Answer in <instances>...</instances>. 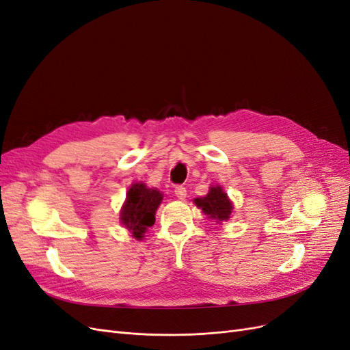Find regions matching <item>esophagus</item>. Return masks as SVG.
Listing matches in <instances>:
<instances>
[{
	"label": "esophagus",
	"mask_w": 350,
	"mask_h": 350,
	"mask_svg": "<svg viewBox=\"0 0 350 350\" xmlns=\"http://www.w3.org/2000/svg\"><path fill=\"white\" fill-rule=\"evenodd\" d=\"M175 196H176L179 200H184V198L187 197V189H185V187L176 185V187H175Z\"/></svg>",
	"instance_id": "esophagus-1"
}]
</instances>
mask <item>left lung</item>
Returning a JSON list of instances; mask_svg holds the SVG:
<instances>
[{"instance_id": "left-lung-1", "label": "left lung", "mask_w": 350, "mask_h": 350, "mask_svg": "<svg viewBox=\"0 0 350 350\" xmlns=\"http://www.w3.org/2000/svg\"><path fill=\"white\" fill-rule=\"evenodd\" d=\"M196 204L203 210V213L211 219L228 220L232 213V203L226 193L220 187H210V191L203 198H196Z\"/></svg>"}]
</instances>
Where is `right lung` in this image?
Masks as SVG:
<instances>
[{"mask_svg":"<svg viewBox=\"0 0 350 350\" xmlns=\"http://www.w3.org/2000/svg\"><path fill=\"white\" fill-rule=\"evenodd\" d=\"M161 201L162 194L157 189L147 188L140 183L131 185L121 210V221L133 232L134 238H142L146 229L153 226Z\"/></svg>","mask_w":350,"mask_h":350,"instance_id":"right-lung-1","label":"right lung"}]
</instances>
